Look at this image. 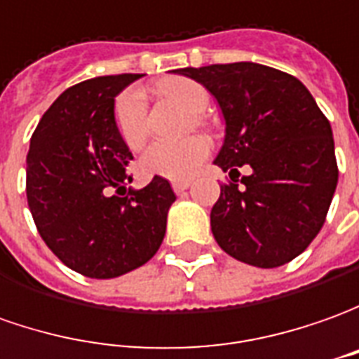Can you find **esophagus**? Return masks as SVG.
Returning a JSON list of instances; mask_svg holds the SVG:
<instances>
[{
	"label": "esophagus",
	"mask_w": 359,
	"mask_h": 359,
	"mask_svg": "<svg viewBox=\"0 0 359 359\" xmlns=\"http://www.w3.org/2000/svg\"><path fill=\"white\" fill-rule=\"evenodd\" d=\"M189 187H190V180H175V182H172V190H175L177 194L184 192Z\"/></svg>",
	"instance_id": "obj_1"
}]
</instances>
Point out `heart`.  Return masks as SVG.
Segmentation results:
<instances>
[{"instance_id": "1", "label": "heart", "mask_w": 359, "mask_h": 359, "mask_svg": "<svg viewBox=\"0 0 359 359\" xmlns=\"http://www.w3.org/2000/svg\"><path fill=\"white\" fill-rule=\"evenodd\" d=\"M159 94L177 104L187 114L198 116L210 104L208 90L189 78H170L161 82ZM194 123H200L194 119ZM116 126L129 149H139L147 139V97L139 88L126 90L116 102ZM210 153L208 141L189 137L182 141H155L143 153L139 167L147 177L182 180L190 177Z\"/></svg>"}]
</instances>
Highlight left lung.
<instances>
[{
	"mask_svg": "<svg viewBox=\"0 0 359 359\" xmlns=\"http://www.w3.org/2000/svg\"><path fill=\"white\" fill-rule=\"evenodd\" d=\"M218 100L226 137L214 165L230 170L212 206V233L238 262H292L323 228L338 184L330 121L301 80L255 62L179 68ZM250 164L238 185L233 175ZM239 176V173H238Z\"/></svg>",
	"mask_w": 359,
	"mask_h": 359,
	"instance_id": "8db88e82",
	"label": "left lung"
}]
</instances>
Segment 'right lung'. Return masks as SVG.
<instances>
[{"label":"right lung","mask_w":359,"mask_h":359,"mask_svg":"<svg viewBox=\"0 0 359 359\" xmlns=\"http://www.w3.org/2000/svg\"><path fill=\"white\" fill-rule=\"evenodd\" d=\"M141 76H97L65 90L27 153V202L36 230L67 267L92 279H114L147 263L177 200L163 177L141 190L123 187L133 155L119 135L114 102Z\"/></svg>","instance_id":"1"}]
</instances>
